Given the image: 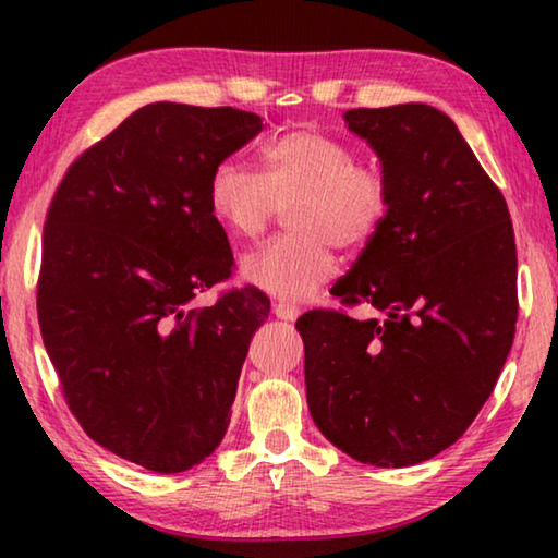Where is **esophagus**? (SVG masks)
I'll use <instances>...</instances> for the list:
<instances>
[{
	"label": "esophagus",
	"mask_w": 558,
	"mask_h": 558,
	"mask_svg": "<svg viewBox=\"0 0 558 558\" xmlns=\"http://www.w3.org/2000/svg\"><path fill=\"white\" fill-rule=\"evenodd\" d=\"M272 310H276V315L282 317V319H295L300 315V305H295V302L288 300V298L276 300V305H272Z\"/></svg>",
	"instance_id": "34e87169"
}]
</instances>
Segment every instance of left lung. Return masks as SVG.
Masks as SVG:
<instances>
[{
    "instance_id": "left-lung-1",
    "label": "left lung",
    "mask_w": 558,
    "mask_h": 558,
    "mask_svg": "<svg viewBox=\"0 0 558 558\" xmlns=\"http://www.w3.org/2000/svg\"><path fill=\"white\" fill-rule=\"evenodd\" d=\"M263 130L256 112L153 102L69 167L44 223V347L71 413L116 456L184 472L219 448L270 300L231 290L216 169Z\"/></svg>"
}]
</instances>
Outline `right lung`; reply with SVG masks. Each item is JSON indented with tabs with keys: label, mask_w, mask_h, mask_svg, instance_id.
Returning a JSON list of instances; mask_svg holds the SVG:
<instances>
[{
	"label": "right lung",
	"mask_w": 558,
	"mask_h": 558,
	"mask_svg": "<svg viewBox=\"0 0 558 558\" xmlns=\"http://www.w3.org/2000/svg\"><path fill=\"white\" fill-rule=\"evenodd\" d=\"M344 122L379 157L386 214L329 292L379 313L302 315L307 405L347 456L409 468L450 448L495 389L519 313L514 231L446 112L405 102Z\"/></svg>",
	"instance_id": "obj_1"
}]
</instances>
